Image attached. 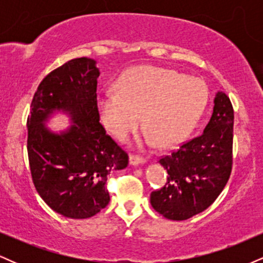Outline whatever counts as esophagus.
<instances>
[{
	"mask_svg": "<svg viewBox=\"0 0 263 263\" xmlns=\"http://www.w3.org/2000/svg\"><path fill=\"white\" fill-rule=\"evenodd\" d=\"M129 163H131L132 165L143 164V163H146V158H144V157L137 156V155H131L129 156Z\"/></svg>",
	"mask_w": 263,
	"mask_h": 263,
	"instance_id": "esophagus-1",
	"label": "esophagus"
}]
</instances>
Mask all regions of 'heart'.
I'll return each instance as SVG.
<instances>
[{"label":"heart","instance_id":"1","mask_svg":"<svg viewBox=\"0 0 263 263\" xmlns=\"http://www.w3.org/2000/svg\"><path fill=\"white\" fill-rule=\"evenodd\" d=\"M208 99L209 91L203 80L147 65L126 71L117 81V91L102 92L98 110L107 131L121 141L140 127L143 115L149 140L168 147L195 125Z\"/></svg>","mask_w":263,"mask_h":263}]
</instances>
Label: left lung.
<instances>
[{
    "label": "left lung",
    "mask_w": 263,
    "mask_h": 263,
    "mask_svg": "<svg viewBox=\"0 0 263 263\" xmlns=\"http://www.w3.org/2000/svg\"><path fill=\"white\" fill-rule=\"evenodd\" d=\"M214 102L203 134L159 158L167 183L151 193V204L164 218L182 221L208 209L230 178L234 108L224 92L216 93Z\"/></svg>",
    "instance_id": "obj_1"
}]
</instances>
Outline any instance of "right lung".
<instances>
[{
	"label": "right lung",
	"mask_w": 263,
	"mask_h": 263,
	"mask_svg": "<svg viewBox=\"0 0 263 263\" xmlns=\"http://www.w3.org/2000/svg\"><path fill=\"white\" fill-rule=\"evenodd\" d=\"M90 58L69 60L39 84L27 119L29 168L38 194L65 218L87 219L110 201L107 176L123 170L128 155L106 134L98 110L100 71ZM54 109L74 123L57 135L43 122Z\"/></svg>",
	"instance_id": "obj_1"
}]
</instances>
